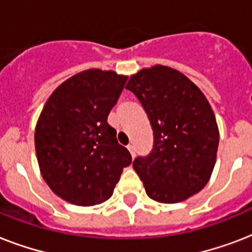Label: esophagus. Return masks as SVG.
<instances>
[{
    "label": "esophagus",
    "mask_w": 252,
    "mask_h": 252,
    "mask_svg": "<svg viewBox=\"0 0 252 252\" xmlns=\"http://www.w3.org/2000/svg\"><path fill=\"white\" fill-rule=\"evenodd\" d=\"M126 148H128V150H129L130 154H132V157H134V146L132 145V144H129V145L126 146Z\"/></svg>",
    "instance_id": "obj_1"
}]
</instances>
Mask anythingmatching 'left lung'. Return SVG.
Returning <instances> with one entry per match:
<instances>
[{
	"mask_svg": "<svg viewBox=\"0 0 252 252\" xmlns=\"http://www.w3.org/2000/svg\"><path fill=\"white\" fill-rule=\"evenodd\" d=\"M144 107L153 128V149L133 161L146 195L174 204L201 191L211 178L219 148V126L199 87L176 69L154 65L126 86Z\"/></svg>",
	"mask_w": 252,
	"mask_h": 252,
	"instance_id": "8db88e82",
	"label": "left lung"
}]
</instances>
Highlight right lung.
I'll list each match as a JSON object with an SVG mask.
<instances>
[{
  "label": "right lung",
  "instance_id": "1",
  "mask_svg": "<svg viewBox=\"0 0 252 252\" xmlns=\"http://www.w3.org/2000/svg\"><path fill=\"white\" fill-rule=\"evenodd\" d=\"M126 76L89 69L63 82L45 102L35 150L49 188L65 201L90 207L112 196L132 157L107 123Z\"/></svg>",
  "mask_w": 252,
  "mask_h": 252
}]
</instances>
